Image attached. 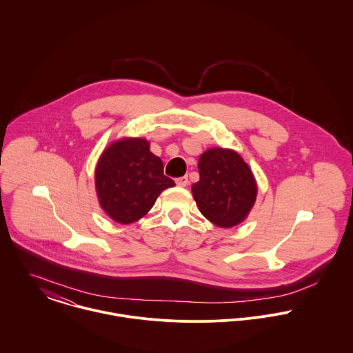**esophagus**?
<instances>
[{"label":"esophagus","instance_id":"34e87169","mask_svg":"<svg viewBox=\"0 0 353 353\" xmlns=\"http://www.w3.org/2000/svg\"><path fill=\"white\" fill-rule=\"evenodd\" d=\"M176 184H177L179 187H187V185H188V177H187V176H183V177L176 179Z\"/></svg>","mask_w":353,"mask_h":353}]
</instances>
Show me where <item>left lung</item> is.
Here are the masks:
<instances>
[{"mask_svg": "<svg viewBox=\"0 0 353 353\" xmlns=\"http://www.w3.org/2000/svg\"><path fill=\"white\" fill-rule=\"evenodd\" d=\"M199 181L192 195L201 212L219 228L243 222L256 201V181L250 166L233 150L214 147L199 158Z\"/></svg>", "mask_w": 353, "mask_h": 353, "instance_id": "obj_1", "label": "left lung"}]
</instances>
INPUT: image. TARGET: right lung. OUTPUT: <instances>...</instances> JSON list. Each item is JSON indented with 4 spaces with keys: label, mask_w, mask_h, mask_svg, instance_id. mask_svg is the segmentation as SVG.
<instances>
[{
    "label": "right lung",
    "mask_w": 353,
    "mask_h": 353,
    "mask_svg": "<svg viewBox=\"0 0 353 353\" xmlns=\"http://www.w3.org/2000/svg\"><path fill=\"white\" fill-rule=\"evenodd\" d=\"M174 187L163 174V163L141 138L112 143L95 169L101 208L119 223H132L150 212L159 194Z\"/></svg>",
    "instance_id": "obj_1"
}]
</instances>
